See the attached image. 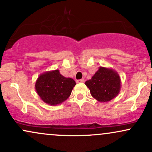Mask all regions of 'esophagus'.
I'll use <instances>...</instances> for the list:
<instances>
[{
	"label": "esophagus",
	"instance_id": "34e87169",
	"mask_svg": "<svg viewBox=\"0 0 152 152\" xmlns=\"http://www.w3.org/2000/svg\"><path fill=\"white\" fill-rule=\"evenodd\" d=\"M76 82H77V83H83V82H84V79H83V78H81V79L80 80H77Z\"/></svg>",
	"mask_w": 152,
	"mask_h": 152
}]
</instances>
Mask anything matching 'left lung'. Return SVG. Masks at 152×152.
<instances>
[{
    "instance_id": "8db88e82",
    "label": "left lung",
    "mask_w": 152,
    "mask_h": 152,
    "mask_svg": "<svg viewBox=\"0 0 152 152\" xmlns=\"http://www.w3.org/2000/svg\"><path fill=\"white\" fill-rule=\"evenodd\" d=\"M90 93L99 102L114 99L121 89V78L114 69L100 66L90 80L85 82Z\"/></svg>"
}]
</instances>
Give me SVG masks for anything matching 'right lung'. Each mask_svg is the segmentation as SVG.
I'll return each instance as SVG.
<instances>
[{
  "label": "right lung",
  "mask_w": 152,
  "mask_h": 152,
  "mask_svg": "<svg viewBox=\"0 0 152 152\" xmlns=\"http://www.w3.org/2000/svg\"><path fill=\"white\" fill-rule=\"evenodd\" d=\"M75 85L76 82L73 78L64 77L56 69L40 74L35 88L43 102L56 106L65 102L70 96Z\"/></svg>",
  "instance_id": "obj_1"
}]
</instances>
